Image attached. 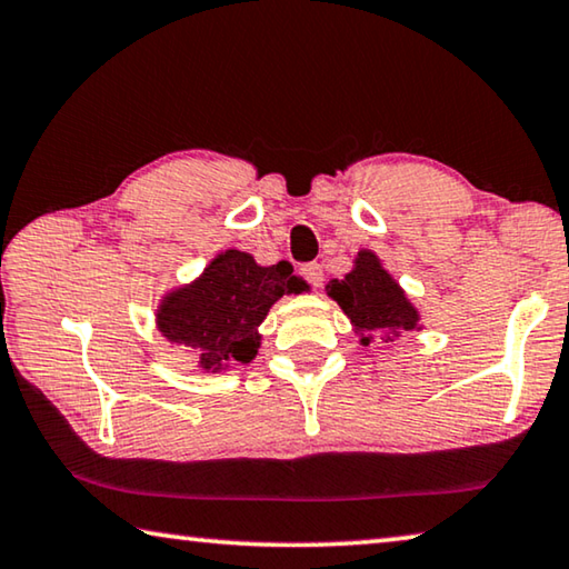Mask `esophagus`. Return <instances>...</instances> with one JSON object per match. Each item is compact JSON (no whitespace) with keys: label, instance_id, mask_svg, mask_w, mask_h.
Masks as SVG:
<instances>
[{"label":"esophagus","instance_id":"34e87169","mask_svg":"<svg viewBox=\"0 0 569 569\" xmlns=\"http://www.w3.org/2000/svg\"><path fill=\"white\" fill-rule=\"evenodd\" d=\"M301 276H303L306 281H309L313 288H319L321 281H323V268H321L319 263H306V266L301 268Z\"/></svg>","mask_w":569,"mask_h":569}]
</instances>
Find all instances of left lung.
Returning a JSON list of instances; mask_svg holds the SVG:
<instances>
[{
    "label": "left lung",
    "mask_w": 569,
    "mask_h": 569,
    "mask_svg": "<svg viewBox=\"0 0 569 569\" xmlns=\"http://www.w3.org/2000/svg\"><path fill=\"white\" fill-rule=\"evenodd\" d=\"M327 296L341 306L362 347L375 341V333H385L387 341L398 339L402 331L422 329L420 311L415 309L402 286L387 273L377 252L362 248L355 256V268L341 278H331Z\"/></svg>",
    "instance_id": "1"
}]
</instances>
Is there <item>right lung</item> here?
Returning a JSON list of instances; mask_svg holds the SVG:
<instances>
[{
	"mask_svg": "<svg viewBox=\"0 0 569 569\" xmlns=\"http://www.w3.org/2000/svg\"><path fill=\"white\" fill-rule=\"evenodd\" d=\"M306 286L291 266H258L250 252L222 250L192 283L171 288L157 306V329L171 347L197 351L207 372L248 365L260 349L258 327L283 293Z\"/></svg>",
	"mask_w": 569,
	"mask_h": 569,
	"instance_id": "right-lung-1",
	"label": "right lung"
}]
</instances>
